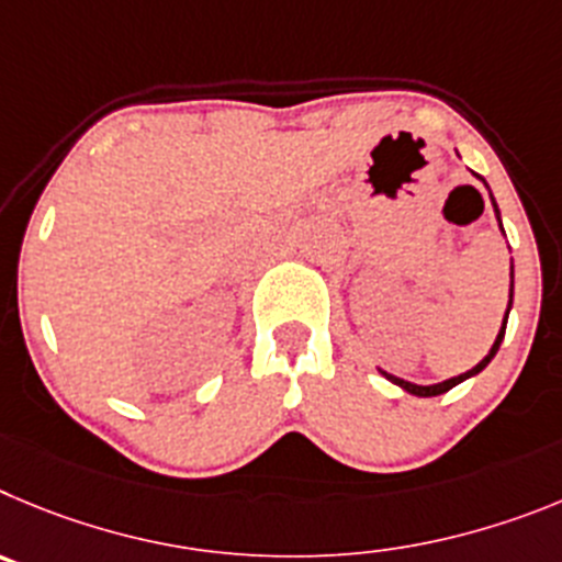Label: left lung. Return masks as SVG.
Listing matches in <instances>:
<instances>
[{"instance_id":"8db88e82","label":"left lung","mask_w":562,"mask_h":562,"mask_svg":"<svg viewBox=\"0 0 562 562\" xmlns=\"http://www.w3.org/2000/svg\"><path fill=\"white\" fill-rule=\"evenodd\" d=\"M476 179H482V176H476ZM484 187H487V181H484ZM487 190H490V187H487ZM490 201H493L495 221H498V226H502V212H498V204H495L493 193H490ZM502 232H504V226H502ZM513 288H515V271H513V262H509V302H507V313H504L502 330H498V336H495V341H493V347H490L487 356H484L482 361H479L473 369H468V372H462V375H457V378H448V381H442V383H431V386H419V383L403 381V378H397V375H389L386 369H378V372H381V375L386 378V381H392L394 386H401L403 392L414 394V397H437V394H445V392H448V389H453V386H459V383H462V381H468V378L479 375V372H482V369L487 367L490 361H493L495 352H498V347H502V341H504V330H507V318H509V311H513Z\"/></svg>"}]
</instances>
